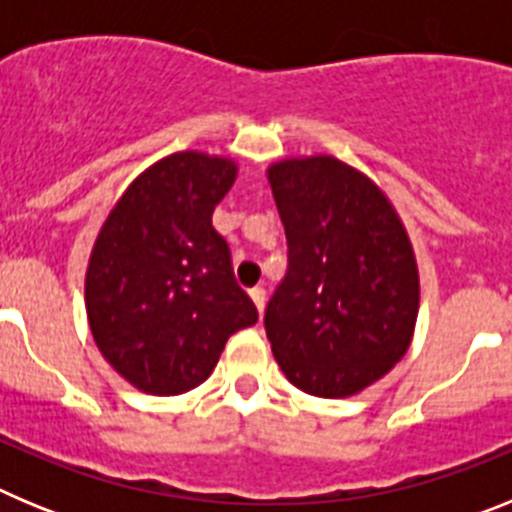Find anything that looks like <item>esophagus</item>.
<instances>
[{"mask_svg": "<svg viewBox=\"0 0 512 512\" xmlns=\"http://www.w3.org/2000/svg\"><path fill=\"white\" fill-rule=\"evenodd\" d=\"M248 295H251V300H253V305H256V310L264 312V305H266V289H264V287H253L251 292H248Z\"/></svg>", "mask_w": 512, "mask_h": 512, "instance_id": "obj_1", "label": "esophagus"}]
</instances>
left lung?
<instances>
[{"label": "left lung", "mask_w": 512, "mask_h": 512, "mask_svg": "<svg viewBox=\"0 0 512 512\" xmlns=\"http://www.w3.org/2000/svg\"><path fill=\"white\" fill-rule=\"evenodd\" d=\"M287 235V274L264 328L282 372L315 397H348L405 356L418 318V266L377 184L338 158L269 169Z\"/></svg>", "instance_id": "8db88e82"}]
</instances>
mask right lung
<instances>
[{
  "label": "right lung",
  "instance_id": "1",
  "mask_svg": "<svg viewBox=\"0 0 512 512\" xmlns=\"http://www.w3.org/2000/svg\"><path fill=\"white\" fill-rule=\"evenodd\" d=\"M235 164L174 153L122 194L87 269V315L102 356L148 395L205 382L225 341L259 320L238 287L228 241L212 212Z\"/></svg>",
  "mask_w": 512,
  "mask_h": 512
}]
</instances>
